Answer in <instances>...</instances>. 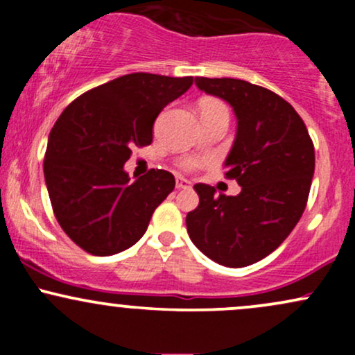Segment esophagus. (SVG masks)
<instances>
[{"label": "esophagus", "mask_w": 355, "mask_h": 355, "mask_svg": "<svg viewBox=\"0 0 355 355\" xmlns=\"http://www.w3.org/2000/svg\"><path fill=\"white\" fill-rule=\"evenodd\" d=\"M175 185H177L178 190H180V189H189L190 182L185 180V178H183V177H177V182H175Z\"/></svg>", "instance_id": "esophagus-1"}]
</instances>
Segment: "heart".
<instances>
[{"mask_svg":"<svg viewBox=\"0 0 355 355\" xmlns=\"http://www.w3.org/2000/svg\"><path fill=\"white\" fill-rule=\"evenodd\" d=\"M198 108H200V113H211V112H220V110H227V107L222 103V101L214 100V98L202 100L200 105H198ZM198 165H200V160H197V158H190V157L183 158L180 162L182 170H185V172H193V170L198 168Z\"/></svg>","mask_w":355,"mask_h":355,"instance_id":"1","label":"heart"}]
</instances>
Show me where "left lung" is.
Instances as JSON below:
<instances>
[{
	"label": "left lung",
	"mask_w": 355,
	"mask_h": 355,
	"mask_svg": "<svg viewBox=\"0 0 355 355\" xmlns=\"http://www.w3.org/2000/svg\"><path fill=\"white\" fill-rule=\"evenodd\" d=\"M202 92L225 100L237 115V137L225 178L237 197L197 183L198 207L187 214L191 242L214 262L247 267L275 250L294 230L315 168L307 126L288 101L270 89L235 78H195Z\"/></svg>",
	"instance_id": "obj_1"
}]
</instances>
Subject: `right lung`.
<instances>
[{"label": "right lung", "instance_id": "add662e5", "mask_svg": "<svg viewBox=\"0 0 355 355\" xmlns=\"http://www.w3.org/2000/svg\"><path fill=\"white\" fill-rule=\"evenodd\" d=\"M191 83L193 76H120L80 95L53 125L43 162L48 195L60 227L85 252L107 257L135 245L175 189L166 170L130 182L123 165L133 146L152 144L157 116Z\"/></svg>", "mask_w": 355, "mask_h": 355}]
</instances>
